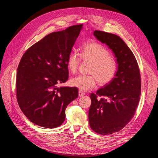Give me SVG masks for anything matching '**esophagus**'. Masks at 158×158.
I'll return each instance as SVG.
<instances>
[{
  "label": "esophagus",
  "instance_id": "obj_1",
  "mask_svg": "<svg viewBox=\"0 0 158 158\" xmlns=\"http://www.w3.org/2000/svg\"><path fill=\"white\" fill-rule=\"evenodd\" d=\"M78 95H79V96H80V97H82V96H83V95H85V93H84V92H83L82 91L79 90V92H78Z\"/></svg>",
  "mask_w": 158,
  "mask_h": 158
}]
</instances>
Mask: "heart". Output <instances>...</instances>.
I'll return each instance as SVG.
<instances>
[{"mask_svg": "<svg viewBox=\"0 0 158 158\" xmlns=\"http://www.w3.org/2000/svg\"><path fill=\"white\" fill-rule=\"evenodd\" d=\"M81 60L91 62L88 70L89 75H79L73 78L70 83L72 86L81 91L93 89L97 82L106 85L115 76L118 64L116 59L111 56L109 50L96 42H88L80 49V56L74 51L70 52L66 59V66L72 73L77 72Z\"/></svg>", "mask_w": 158, "mask_h": 158, "instance_id": "obj_1", "label": "heart"}]
</instances>
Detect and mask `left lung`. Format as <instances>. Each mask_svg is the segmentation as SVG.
Here are the masks:
<instances>
[{"mask_svg": "<svg viewBox=\"0 0 158 158\" xmlns=\"http://www.w3.org/2000/svg\"><path fill=\"white\" fill-rule=\"evenodd\" d=\"M94 35L112 49L118 64L111 82L90 94L89 126L95 132L107 135L121 131L135 115L140 98L141 78L135 55L120 37L99 30L94 31Z\"/></svg>", "mask_w": 158, "mask_h": 158, "instance_id": "obj_1", "label": "left lung"}]
</instances>
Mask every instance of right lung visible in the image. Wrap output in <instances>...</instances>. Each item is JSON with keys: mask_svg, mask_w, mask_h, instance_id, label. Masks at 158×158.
I'll return each mask as SVG.
<instances>
[{"mask_svg": "<svg viewBox=\"0 0 158 158\" xmlns=\"http://www.w3.org/2000/svg\"><path fill=\"white\" fill-rule=\"evenodd\" d=\"M82 24L52 32L23 55L16 75V98L22 111L35 125L53 128L65 119V109L78 96L76 87L57 85L69 79L66 59Z\"/></svg>", "mask_w": 158, "mask_h": 158, "instance_id": "add662e5", "label": "right lung"}]
</instances>
